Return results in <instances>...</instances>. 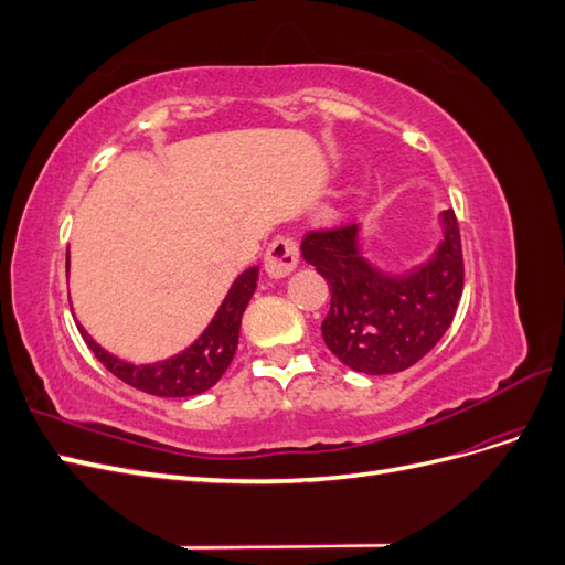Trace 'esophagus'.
<instances>
[{
  "instance_id": "34e87169",
  "label": "esophagus",
  "mask_w": 565,
  "mask_h": 565,
  "mask_svg": "<svg viewBox=\"0 0 565 565\" xmlns=\"http://www.w3.org/2000/svg\"><path fill=\"white\" fill-rule=\"evenodd\" d=\"M299 266V245L292 237H276L264 254V268L270 278H285Z\"/></svg>"
}]
</instances>
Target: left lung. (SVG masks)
I'll return each mask as SVG.
<instances>
[{
    "mask_svg": "<svg viewBox=\"0 0 565 565\" xmlns=\"http://www.w3.org/2000/svg\"><path fill=\"white\" fill-rule=\"evenodd\" d=\"M446 237L431 264L407 278H386L361 259L358 226L316 228L301 254L330 285L320 330L341 363L365 374L413 367L446 334L465 287V256L455 210L443 212Z\"/></svg>",
    "mask_w": 565,
    "mask_h": 565,
    "instance_id": "1",
    "label": "left lung"
}]
</instances>
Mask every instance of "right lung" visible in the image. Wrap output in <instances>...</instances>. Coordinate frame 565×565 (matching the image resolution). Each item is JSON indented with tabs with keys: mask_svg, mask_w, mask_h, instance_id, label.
<instances>
[{
	"mask_svg": "<svg viewBox=\"0 0 565 565\" xmlns=\"http://www.w3.org/2000/svg\"><path fill=\"white\" fill-rule=\"evenodd\" d=\"M256 276H259L256 266L247 268L243 276H237L228 297L210 322V328L198 337L195 344L156 365H131L117 361L115 355L100 349L82 328L79 332L94 355L104 363V367L125 384L162 398L195 396V393L212 388L231 365L237 349V334H241V320L256 289Z\"/></svg>",
	"mask_w": 565,
	"mask_h": 565,
	"instance_id": "1",
	"label": "right lung"
}]
</instances>
